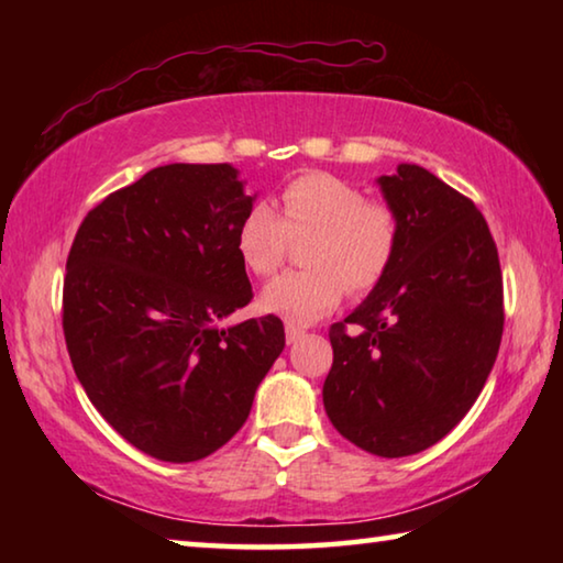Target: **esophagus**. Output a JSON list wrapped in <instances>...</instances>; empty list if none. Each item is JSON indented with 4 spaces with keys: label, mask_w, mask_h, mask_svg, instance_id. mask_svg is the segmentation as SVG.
<instances>
[{
    "label": "esophagus",
    "mask_w": 563,
    "mask_h": 563,
    "mask_svg": "<svg viewBox=\"0 0 563 563\" xmlns=\"http://www.w3.org/2000/svg\"><path fill=\"white\" fill-rule=\"evenodd\" d=\"M300 338H305V330H302V328H295V325H285V340H288V342H290V345H292V342H298Z\"/></svg>",
    "instance_id": "34e87169"
}]
</instances>
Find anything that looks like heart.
Instances as JSON below:
<instances>
[{"label":"heart","instance_id":"heart-1","mask_svg":"<svg viewBox=\"0 0 563 563\" xmlns=\"http://www.w3.org/2000/svg\"><path fill=\"white\" fill-rule=\"evenodd\" d=\"M305 271L285 273L261 295V308L308 325L325 318L345 292L367 295L393 271L402 241V221L393 203L367 198L350 180L308 170L280 188L278 213L253 203L235 231V251L247 273L271 278L305 241Z\"/></svg>","mask_w":563,"mask_h":563}]
</instances>
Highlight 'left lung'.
Returning <instances> with one entry per match:
<instances>
[{"mask_svg":"<svg viewBox=\"0 0 563 563\" xmlns=\"http://www.w3.org/2000/svg\"><path fill=\"white\" fill-rule=\"evenodd\" d=\"M379 186L402 241L383 285L330 328L322 402L345 440L395 460L440 442L476 402L499 352L504 283L464 194L415 164Z\"/></svg>","mask_w":563,"mask_h":563,"instance_id":"8db88e82","label":"left lung"}]
</instances>
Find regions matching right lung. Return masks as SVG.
<instances>
[{
	"label": "right lung",
	"mask_w": 563,
	"mask_h": 563,
	"mask_svg": "<svg viewBox=\"0 0 563 563\" xmlns=\"http://www.w3.org/2000/svg\"><path fill=\"white\" fill-rule=\"evenodd\" d=\"M251 206L231 164H170L113 190L76 231L62 300L74 373L154 460L221 450L285 347L275 316L216 325L253 300L235 251Z\"/></svg>",
	"instance_id": "obj_1"
}]
</instances>
